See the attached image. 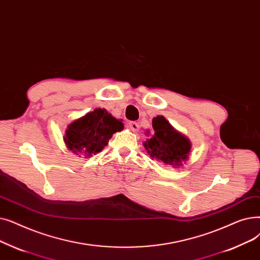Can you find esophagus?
<instances>
[{
  "label": "esophagus",
  "instance_id": "34e87169",
  "mask_svg": "<svg viewBox=\"0 0 260 260\" xmlns=\"http://www.w3.org/2000/svg\"><path fill=\"white\" fill-rule=\"evenodd\" d=\"M128 125H129V128L131 130H133L134 132H137V131L140 130V125H139V122H137V121H129Z\"/></svg>",
  "mask_w": 260,
  "mask_h": 260
}]
</instances>
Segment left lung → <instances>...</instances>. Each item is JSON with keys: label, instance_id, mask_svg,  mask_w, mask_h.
<instances>
[{"label": "left lung", "instance_id": "8db88e82", "mask_svg": "<svg viewBox=\"0 0 260 260\" xmlns=\"http://www.w3.org/2000/svg\"><path fill=\"white\" fill-rule=\"evenodd\" d=\"M152 128V138L144 143L147 152L166 165L181 166L182 162L188 158L191 148L189 140L172 127L164 116L154 117Z\"/></svg>", "mask_w": 260, "mask_h": 260}]
</instances>
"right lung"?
I'll use <instances>...</instances> for the list:
<instances>
[{"instance_id":"right-lung-1","label":"right lung","mask_w":260,"mask_h":260,"mask_svg":"<svg viewBox=\"0 0 260 260\" xmlns=\"http://www.w3.org/2000/svg\"><path fill=\"white\" fill-rule=\"evenodd\" d=\"M122 129L121 119H116L105 109H95L71 122L63 140L73 153L92 156L101 152L112 135Z\"/></svg>"}]
</instances>
